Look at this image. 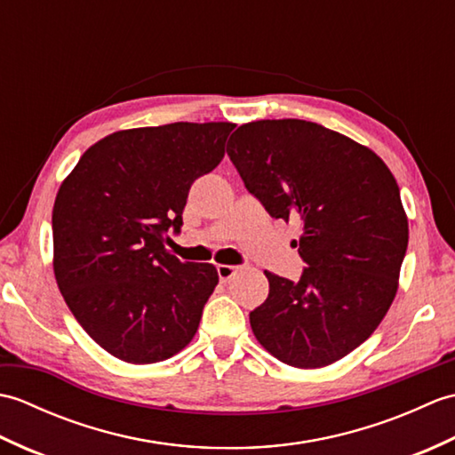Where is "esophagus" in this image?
<instances>
[{
	"instance_id": "obj_1",
	"label": "esophagus",
	"mask_w": 455,
	"mask_h": 455,
	"mask_svg": "<svg viewBox=\"0 0 455 455\" xmlns=\"http://www.w3.org/2000/svg\"><path fill=\"white\" fill-rule=\"evenodd\" d=\"M238 272V266H227V264H219L217 266V274L220 277V282H230Z\"/></svg>"
}]
</instances>
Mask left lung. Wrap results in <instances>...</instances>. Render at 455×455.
I'll return each mask as SVG.
<instances>
[{
    "label": "left lung",
    "mask_w": 455,
    "mask_h": 455,
    "mask_svg": "<svg viewBox=\"0 0 455 455\" xmlns=\"http://www.w3.org/2000/svg\"><path fill=\"white\" fill-rule=\"evenodd\" d=\"M227 152L275 219L301 222L299 282L264 272L266 301L250 326L266 350L299 370L331 365L365 342L399 289L409 220L397 180L373 150L311 121L238 127Z\"/></svg>",
    "instance_id": "obj_1"
}]
</instances>
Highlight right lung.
<instances>
[{"label":"right lung","mask_w":455,"mask_h":455,"mask_svg":"<svg viewBox=\"0 0 455 455\" xmlns=\"http://www.w3.org/2000/svg\"><path fill=\"white\" fill-rule=\"evenodd\" d=\"M235 123H172L117 131L82 154L56 193L52 267L76 321L105 352L156 363L196 336L215 291L212 264L180 262L191 183L219 166Z\"/></svg>","instance_id":"add662e5"}]
</instances>
